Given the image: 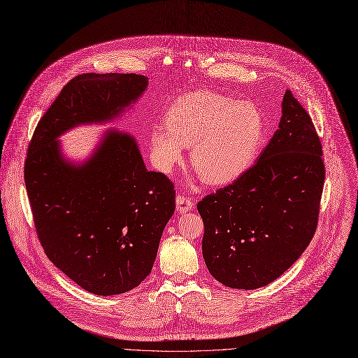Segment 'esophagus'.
Instances as JSON below:
<instances>
[{
    "mask_svg": "<svg viewBox=\"0 0 358 358\" xmlns=\"http://www.w3.org/2000/svg\"><path fill=\"white\" fill-rule=\"evenodd\" d=\"M192 208H194V201H192L190 198H187L185 195L176 196V209L179 213H185V212L190 210Z\"/></svg>",
    "mask_w": 358,
    "mask_h": 358,
    "instance_id": "esophagus-1",
    "label": "esophagus"
}]
</instances>
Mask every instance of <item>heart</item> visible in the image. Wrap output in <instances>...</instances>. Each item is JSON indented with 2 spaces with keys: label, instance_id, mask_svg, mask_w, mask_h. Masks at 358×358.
Masks as SVG:
<instances>
[{
  "label": "heart",
  "instance_id": "obj_1",
  "mask_svg": "<svg viewBox=\"0 0 358 358\" xmlns=\"http://www.w3.org/2000/svg\"><path fill=\"white\" fill-rule=\"evenodd\" d=\"M168 127L150 131L156 166L169 172L190 146V162L209 185L239 178L255 160L264 139V116L252 101H235L216 92H196L176 99L168 110Z\"/></svg>",
  "mask_w": 358,
  "mask_h": 358
}]
</instances>
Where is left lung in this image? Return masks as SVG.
<instances>
[{"instance_id":"left-lung-1","label":"left lung","mask_w":358,"mask_h":358,"mask_svg":"<svg viewBox=\"0 0 358 358\" xmlns=\"http://www.w3.org/2000/svg\"><path fill=\"white\" fill-rule=\"evenodd\" d=\"M324 178L313 120L287 90L278 130L258 162L198 203L202 254L212 277L236 289L280 278L315 234Z\"/></svg>"}]
</instances>
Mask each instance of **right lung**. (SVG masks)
<instances>
[{
  "label": "right lung",
  "mask_w": 358,
  "mask_h": 358,
  "mask_svg": "<svg viewBox=\"0 0 358 358\" xmlns=\"http://www.w3.org/2000/svg\"><path fill=\"white\" fill-rule=\"evenodd\" d=\"M148 87L139 74L86 73L71 78L38 122L24 180L48 259L83 289L116 295L153 268L164 227L175 212V186L146 169L129 133L108 130L94 153L73 164L57 137L119 117Z\"/></svg>",
  "instance_id": "right-lung-1"
}]
</instances>
